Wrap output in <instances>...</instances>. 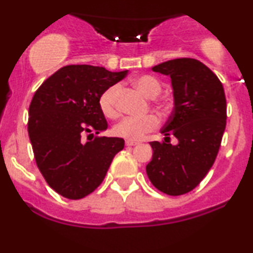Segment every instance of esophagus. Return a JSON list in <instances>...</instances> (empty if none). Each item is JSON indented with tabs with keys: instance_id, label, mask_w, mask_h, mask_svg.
Returning a JSON list of instances; mask_svg holds the SVG:
<instances>
[{
	"instance_id": "obj_1",
	"label": "esophagus",
	"mask_w": 253,
	"mask_h": 253,
	"mask_svg": "<svg viewBox=\"0 0 253 253\" xmlns=\"http://www.w3.org/2000/svg\"><path fill=\"white\" fill-rule=\"evenodd\" d=\"M139 143H136V141H133V140H126V146H135V145H138Z\"/></svg>"
}]
</instances>
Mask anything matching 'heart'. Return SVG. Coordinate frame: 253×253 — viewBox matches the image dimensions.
Here are the masks:
<instances>
[{"instance_id":"obj_1","label":"heart","mask_w":253,"mask_h":253,"mask_svg":"<svg viewBox=\"0 0 253 253\" xmlns=\"http://www.w3.org/2000/svg\"><path fill=\"white\" fill-rule=\"evenodd\" d=\"M132 84L136 89L149 98H155L161 94L162 84L156 77L151 75H141L132 80ZM121 94L120 84H113L101 94L98 98V106L104 117L115 119L120 114L119 98ZM159 125V119L155 114L146 115L143 118H124L113 128L115 135L127 139V140H140L147 133L152 132Z\"/></svg>"}]
</instances>
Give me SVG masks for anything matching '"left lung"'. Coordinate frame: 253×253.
Masks as SVG:
<instances>
[{
  "mask_svg": "<svg viewBox=\"0 0 253 253\" xmlns=\"http://www.w3.org/2000/svg\"><path fill=\"white\" fill-rule=\"evenodd\" d=\"M152 70L170 76L175 107L161 130L164 141L150 143L153 155L146 173L162 193L183 195L200 184L215 162L227 118L225 91L216 75L193 58L168 60ZM170 135L178 144H169Z\"/></svg>",
  "mask_w": 253,
  "mask_h": 253,
  "instance_id": "1",
  "label": "left lung"
}]
</instances>
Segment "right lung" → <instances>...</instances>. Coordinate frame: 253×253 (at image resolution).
Instances as JSON below:
<instances>
[{
	"instance_id": "1",
	"label": "right lung",
	"mask_w": 253,
	"mask_h": 253,
	"mask_svg": "<svg viewBox=\"0 0 253 253\" xmlns=\"http://www.w3.org/2000/svg\"><path fill=\"white\" fill-rule=\"evenodd\" d=\"M127 72L66 65L48 77L32 98L28 135L34 158L45 181L59 195L80 200L92 193L124 149L123 138L97 135L84 143L83 135L107 129L98 98Z\"/></svg>"
}]
</instances>
